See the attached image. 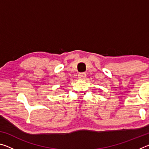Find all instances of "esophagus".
I'll return each mask as SVG.
<instances>
[{"label": "esophagus", "instance_id": "1", "mask_svg": "<svg viewBox=\"0 0 149 149\" xmlns=\"http://www.w3.org/2000/svg\"><path fill=\"white\" fill-rule=\"evenodd\" d=\"M86 74H85V73H79V74H78V78H79V79H84L85 77H86Z\"/></svg>", "mask_w": 149, "mask_h": 149}]
</instances>
